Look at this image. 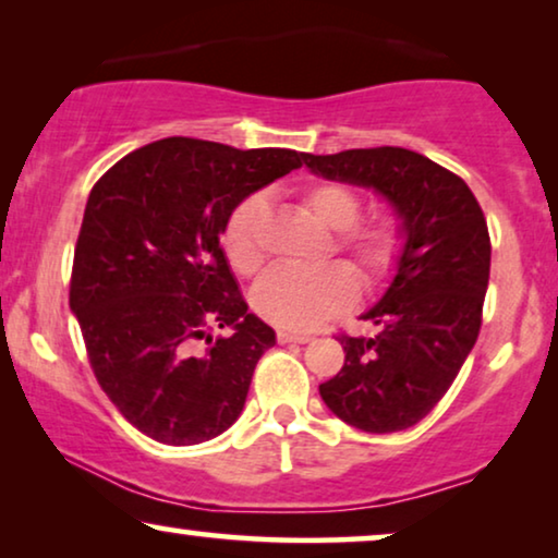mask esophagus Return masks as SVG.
Returning <instances> with one entry per match:
<instances>
[{"label": "esophagus", "instance_id": "obj_1", "mask_svg": "<svg viewBox=\"0 0 558 558\" xmlns=\"http://www.w3.org/2000/svg\"><path fill=\"white\" fill-rule=\"evenodd\" d=\"M277 340L281 342V345H287V342H310V335H300V332L279 330V332H277Z\"/></svg>", "mask_w": 558, "mask_h": 558}]
</instances>
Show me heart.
Masks as SVG:
<instances>
[{"label":"heart","mask_w":558,"mask_h":558,"mask_svg":"<svg viewBox=\"0 0 558 558\" xmlns=\"http://www.w3.org/2000/svg\"><path fill=\"white\" fill-rule=\"evenodd\" d=\"M300 205L327 231L338 233L332 251L345 258L363 287H378L401 256V231L391 218L380 216L357 223L363 201L355 190L340 182H315L300 193ZM264 197L251 195L241 201L223 226V251L233 271L256 274L262 269L264 251ZM355 278L340 264L317 269L274 266L256 281L251 304L266 323L284 330H310L327 317L340 315L355 302Z\"/></svg>","instance_id":"obj_1"}]
</instances>
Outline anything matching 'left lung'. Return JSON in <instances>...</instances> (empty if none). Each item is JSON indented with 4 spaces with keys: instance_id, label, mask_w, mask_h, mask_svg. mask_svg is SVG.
I'll return each mask as SVG.
<instances>
[{
    "instance_id": "8db88e82",
    "label": "left lung",
    "mask_w": 558,
    "mask_h": 558,
    "mask_svg": "<svg viewBox=\"0 0 558 558\" xmlns=\"http://www.w3.org/2000/svg\"><path fill=\"white\" fill-rule=\"evenodd\" d=\"M325 180L386 197L403 239L391 284L361 319L371 338L340 335L345 365L319 386L327 409L371 434L422 422L475 348L490 279V235L462 178L401 147L302 155Z\"/></svg>"
}]
</instances>
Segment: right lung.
<instances>
[{"label":"right lung","instance_id":"right-lung-1","mask_svg":"<svg viewBox=\"0 0 558 558\" xmlns=\"http://www.w3.org/2000/svg\"><path fill=\"white\" fill-rule=\"evenodd\" d=\"M296 167L294 149L170 136L90 190L71 312L106 396L155 441L201 445L241 416L277 335L248 312L220 235L235 205Z\"/></svg>","mask_w":558,"mask_h":558}]
</instances>
